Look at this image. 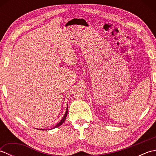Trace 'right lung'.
Wrapping results in <instances>:
<instances>
[{"mask_svg":"<svg viewBox=\"0 0 156 156\" xmlns=\"http://www.w3.org/2000/svg\"><path fill=\"white\" fill-rule=\"evenodd\" d=\"M67 115H68V105H67V108H66V112H65V114H64V117H62V119H61V121H59L58 123L56 125L55 127L53 128V129H55V128H56V127H59V126L60 125H62L63 123H64V121H65V120H66V117H67ZM39 130H41V129H39ZM41 130H45V129H41Z\"/></svg>","mask_w":156,"mask_h":156,"instance_id":"add662e5","label":"right lung"}]
</instances>
